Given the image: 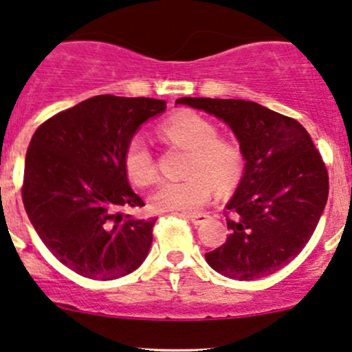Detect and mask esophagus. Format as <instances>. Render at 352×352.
<instances>
[{"instance_id": "obj_1", "label": "esophagus", "mask_w": 352, "mask_h": 352, "mask_svg": "<svg viewBox=\"0 0 352 352\" xmlns=\"http://www.w3.org/2000/svg\"><path fill=\"white\" fill-rule=\"evenodd\" d=\"M187 217L193 225L204 223V221H207L210 218V215H207V213H190V215H187Z\"/></svg>"}]
</instances>
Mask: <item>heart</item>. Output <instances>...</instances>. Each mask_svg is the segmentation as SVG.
<instances>
[{"instance_id": "1", "label": "heart", "mask_w": 352, "mask_h": 352, "mask_svg": "<svg viewBox=\"0 0 352 352\" xmlns=\"http://www.w3.org/2000/svg\"><path fill=\"white\" fill-rule=\"evenodd\" d=\"M160 135L168 144L190 152L185 167L188 179L164 182L151 195L157 212H197L210 201L212 185L218 192L235 188L245 172L240 144L218 137L212 120L192 111H182L160 125ZM124 168L137 187H147L159 179L152 151L144 137L134 135L124 152Z\"/></svg>"}]
</instances>
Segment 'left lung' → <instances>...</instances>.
I'll return each mask as SVG.
<instances>
[{
	"mask_svg": "<svg viewBox=\"0 0 352 352\" xmlns=\"http://www.w3.org/2000/svg\"><path fill=\"white\" fill-rule=\"evenodd\" d=\"M230 125L245 155V172L227 204L230 235L205 253L215 272L233 280L276 273L305 248L329 193L321 153L306 129L252 100L180 98Z\"/></svg>",
	"mask_w": 352,
	"mask_h": 352,
	"instance_id": "obj_1",
	"label": "left lung"
}]
</instances>
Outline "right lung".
<instances>
[{"label":"right lung","mask_w":352,"mask_h":352,"mask_svg":"<svg viewBox=\"0 0 352 352\" xmlns=\"http://www.w3.org/2000/svg\"><path fill=\"white\" fill-rule=\"evenodd\" d=\"M165 100L96 96L36 129L26 152L23 204L47 250L91 280H116L139 268L157 218L131 188L124 152L137 129L162 114Z\"/></svg>","instance_id":"obj_1"}]
</instances>
